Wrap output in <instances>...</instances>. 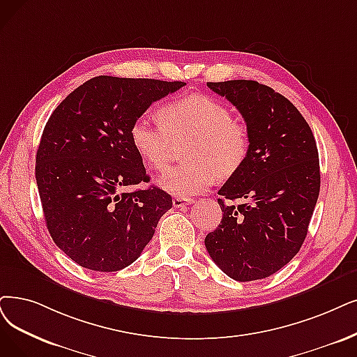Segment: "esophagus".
Here are the masks:
<instances>
[{
	"mask_svg": "<svg viewBox=\"0 0 357 357\" xmlns=\"http://www.w3.org/2000/svg\"><path fill=\"white\" fill-rule=\"evenodd\" d=\"M195 201L192 197H174L173 199V205L174 208H184L186 205H190L193 204Z\"/></svg>",
	"mask_w": 357,
	"mask_h": 357,
	"instance_id": "34e87169",
	"label": "esophagus"
}]
</instances>
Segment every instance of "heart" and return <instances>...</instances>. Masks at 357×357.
Wrapping results in <instances>:
<instances>
[{"label":"heart","mask_w":357,"mask_h":357,"mask_svg":"<svg viewBox=\"0 0 357 357\" xmlns=\"http://www.w3.org/2000/svg\"><path fill=\"white\" fill-rule=\"evenodd\" d=\"M132 145L146 165L162 169L173 145L189 142L184 158L189 162L167 169L160 186L178 197H189L211 188L217 176L234 174L250 148L246 123L231 119L222 102L205 95H189L161 108V121L151 114L139 116L130 129Z\"/></svg>","instance_id":"1"}]
</instances>
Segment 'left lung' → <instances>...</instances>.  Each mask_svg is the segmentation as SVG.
I'll return each instance as SVG.
<instances>
[{
	"mask_svg": "<svg viewBox=\"0 0 357 357\" xmlns=\"http://www.w3.org/2000/svg\"><path fill=\"white\" fill-rule=\"evenodd\" d=\"M208 88L240 111L250 148L218 192L222 220L205 246L230 278H266L287 265L306 238L321 188L317 142L298 109L265 84L227 80ZM230 200L244 204L236 207Z\"/></svg>",
	"mask_w": 357,
	"mask_h": 357,
	"instance_id": "obj_1",
	"label": "left lung"
}]
</instances>
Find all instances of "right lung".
<instances>
[{"label": "right lung", "mask_w": 357, "mask_h": 357, "mask_svg": "<svg viewBox=\"0 0 357 357\" xmlns=\"http://www.w3.org/2000/svg\"><path fill=\"white\" fill-rule=\"evenodd\" d=\"M184 84L98 76L51 114L36 152V184L54 243L80 266H129L173 206L156 186L127 190L149 181L130 129L152 102Z\"/></svg>", "instance_id": "add662e5"}]
</instances>
